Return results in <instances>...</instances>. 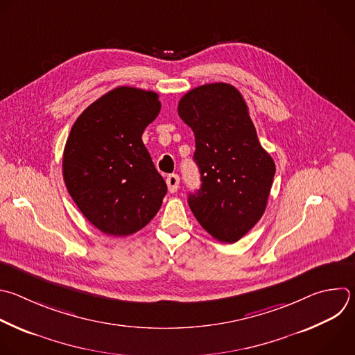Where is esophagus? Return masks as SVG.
Returning <instances> with one entry per match:
<instances>
[{
  "instance_id": "esophagus-1",
  "label": "esophagus",
  "mask_w": 355,
  "mask_h": 355,
  "mask_svg": "<svg viewBox=\"0 0 355 355\" xmlns=\"http://www.w3.org/2000/svg\"><path fill=\"white\" fill-rule=\"evenodd\" d=\"M166 182H167L168 191H170L171 193H174V192H177V189H178V185H180V177H178L177 174H170V175L167 177Z\"/></svg>"
}]
</instances>
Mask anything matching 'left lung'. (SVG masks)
<instances>
[{
    "instance_id": "left-lung-1",
    "label": "left lung",
    "mask_w": 355,
    "mask_h": 355,
    "mask_svg": "<svg viewBox=\"0 0 355 355\" xmlns=\"http://www.w3.org/2000/svg\"><path fill=\"white\" fill-rule=\"evenodd\" d=\"M178 115L195 135L202 185L189 193L199 224L221 243H237L259 221L276 166L261 146L243 94L223 82L189 90Z\"/></svg>"
}]
</instances>
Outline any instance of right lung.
I'll return each mask as SVG.
<instances>
[{"label":"right lung","instance_id":"add662e5","mask_svg":"<svg viewBox=\"0 0 355 355\" xmlns=\"http://www.w3.org/2000/svg\"><path fill=\"white\" fill-rule=\"evenodd\" d=\"M160 108L157 93L120 86L92 103L72 125L64 181L82 214L104 234L139 231L163 203L167 185L142 142Z\"/></svg>","mask_w":355,"mask_h":355}]
</instances>
